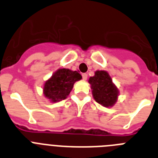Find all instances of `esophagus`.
I'll use <instances>...</instances> for the list:
<instances>
[{"label": "esophagus", "mask_w": 158, "mask_h": 158, "mask_svg": "<svg viewBox=\"0 0 158 158\" xmlns=\"http://www.w3.org/2000/svg\"><path fill=\"white\" fill-rule=\"evenodd\" d=\"M82 76H83V80H87V76H88V75H87V74L83 73V75H82Z\"/></svg>", "instance_id": "1"}]
</instances>
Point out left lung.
Returning <instances> with one entry per match:
<instances>
[{
	"mask_svg": "<svg viewBox=\"0 0 158 158\" xmlns=\"http://www.w3.org/2000/svg\"><path fill=\"white\" fill-rule=\"evenodd\" d=\"M90 84L94 99L105 107H112L118 101L119 90L113 83L109 73L106 71H96L94 75L90 77Z\"/></svg>",
	"mask_w": 158,
	"mask_h": 158,
	"instance_id": "8db88e82",
	"label": "left lung"
}]
</instances>
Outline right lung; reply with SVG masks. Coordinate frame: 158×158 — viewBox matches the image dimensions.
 Masks as SVG:
<instances>
[{
	"mask_svg": "<svg viewBox=\"0 0 158 158\" xmlns=\"http://www.w3.org/2000/svg\"><path fill=\"white\" fill-rule=\"evenodd\" d=\"M82 79L80 74L68 68H60L45 81L43 94L52 102H60L68 98L75 82Z\"/></svg>",
	"mask_w": 158,
	"mask_h": 158,
	"instance_id": "right-lung-1",
	"label": "right lung"
}]
</instances>
